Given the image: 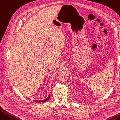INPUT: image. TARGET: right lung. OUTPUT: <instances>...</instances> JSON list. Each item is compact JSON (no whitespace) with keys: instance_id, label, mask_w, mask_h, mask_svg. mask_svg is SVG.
I'll return each mask as SVG.
<instances>
[{"instance_id":"right-lung-1","label":"right lung","mask_w":120,"mask_h":120,"mask_svg":"<svg viewBox=\"0 0 120 120\" xmlns=\"http://www.w3.org/2000/svg\"><path fill=\"white\" fill-rule=\"evenodd\" d=\"M49 98H50V95L47 98H46V99H44V100H42V101H34L37 102V103H41V102H44V101H47L49 99Z\"/></svg>"}]
</instances>
